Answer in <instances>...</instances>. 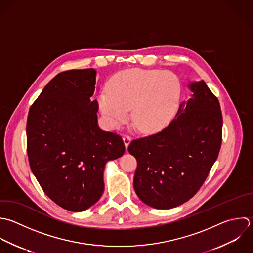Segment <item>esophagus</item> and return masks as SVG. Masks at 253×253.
Masks as SVG:
<instances>
[{
  "label": "esophagus",
  "instance_id": "34e87169",
  "mask_svg": "<svg viewBox=\"0 0 253 253\" xmlns=\"http://www.w3.org/2000/svg\"><path fill=\"white\" fill-rule=\"evenodd\" d=\"M122 139H123V143H124V145H125V148L127 149L128 146H129V144H130V142H131V138H130L129 136H127V135H124V136L122 137Z\"/></svg>",
  "mask_w": 253,
  "mask_h": 253
}]
</instances>
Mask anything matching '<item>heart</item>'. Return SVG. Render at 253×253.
<instances>
[{"label":"heart","instance_id":"1","mask_svg":"<svg viewBox=\"0 0 253 253\" xmlns=\"http://www.w3.org/2000/svg\"><path fill=\"white\" fill-rule=\"evenodd\" d=\"M180 82L169 71L133 68L110 78L106 90L97 96L99 110L111 128H118L129 115L141 132H156L173 116L180 97Z\"/></svg>","mask_w":253,"mask_h":253}]
</instances>
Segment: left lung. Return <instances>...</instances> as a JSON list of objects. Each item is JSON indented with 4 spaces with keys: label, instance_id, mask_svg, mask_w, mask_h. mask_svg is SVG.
I'll return each mask as SVG.
<instances>
[{
    "label": "left lung",
    "instance_id": "obj_1",
    "mask_svg": "<svg viewBox=\"0 0 253 253\" xmlns=\"http://www.w3.org/2000/svg\"><path fill=\"white\" fill-rule=\"evenodd\" d=\"M191 94L163 131L133 140L129 153L137 160L134 189L156 209L175 208L200 189L222 144L223 118L218 98L201 80L188 84Z\"/></svg>",
    "mask_w": 253,
    "mask_h": 253
}]
</instances>
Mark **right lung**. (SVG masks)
<instances>
[{"mask_svg": "<svg viewBox=\"0 0 253 253\" xmlns=\"http://www.w3.org/2000/svg\"><path fill=\"white\" fill-rule=\"evenodd\" d=\"M95 82L92 68L58 74L27 116L31 171L45 194L72 212H83L99 200L106 163L125 152L120 136L98 126Z\"/></svg>", "mask_w": 253, "mask_h": 253, "instance_id": "1", "label": "right lung"}]
</instances>
